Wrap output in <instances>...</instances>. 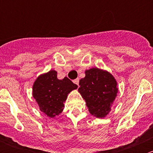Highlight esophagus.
Instances as JSON below:
<instances>
[{"label": "esophagus", "mask_w": 153, "mask_h": 153, "mask_svg": "<svg viewBox=\"0 0 153 153\" xmlns=\"http://www.w3.org/2000/svg\"><path fill=\"white\" fill-rule=\"evenodd\" d=\"M73 82L75 83V84H77V85L78 86V84H79V79H78V78H76V79H75L73 81Z\"/></svg>", "instance_id": "obj_1"}]
</instances>
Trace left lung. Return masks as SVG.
I'll return each mask as SVG.
<instances>
[{
  "label": "left lung",
  "mask_w": 153,
  "mask_h": 153,
  "mask_svg": "<svg viewBox=\"0 0 153 153\" xmlns=\"http://www.w3.org/2000/svg\"><path fill=\"white\" fill-rule=\"evenodd\" d=\"M78 91L85 100L90 114L104 118L111 110L117 96V81L112 74L98 68L85 71V77L79 81Z\"/></svg>",
  "instance_id": "8db88e82"
}]
</instances>
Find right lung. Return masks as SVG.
<instances>
[{
	"instance_id": "add662e5",
	"label": "right lung",
	"mask_w": 153,
	"mask_h": 153,
	"mask_svg": "<svg viewBox=\"0 0 153 153\" xmlns=\"http://www.w3.org/2000/svg\"><path fill=\"white\" fill-rule=\"evenodd\" d=\"M77 88L78 86L67 77L59 80L56 71L50 70L37 78L32 86V95L40 110L54 118L64 109L68 94Z\"/></svg>"
}]
</instances>
